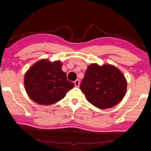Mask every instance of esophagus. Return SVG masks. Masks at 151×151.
Instances as JSON below:
<instances>
[{
  "label": "esophagus",
  "mask_w": 151,
  "mask_h": 151,
  "mask_svg": "<svg viewBox=\"0 0 151 151\" xmlns=\"http://www.w3.org/2000/svg\"><path fill=\"white\" fill-rule=\"evenodd\" d=\"M80 80H76L75 81H74V85H75L76 87L80 86Z\"/></svg>",
  "instance_id": "esophagus-1"
}]
</instances>
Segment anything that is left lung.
I'll return each instance as SVG.
<instances>
[{"label": "left lung", "mask_w": 151, "mask_h": 151, "mask_svg": "<svg viewBox=\"0 0 151 151\" xmlns=\"http://www.w3.org/2000/svg\"><path fill=\"white\" fill-rule=\"evenodd\" d=\"M126 84L124 76L116 67L93 63L85 71L80 89L91 104L100 109H107L123 99Z\"/></svg>", "instance_id": "obj_1"}]
</instances>
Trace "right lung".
<instances>
[{
    "instance_id": "obj_1",
    "label": "right lung",
    "mask_w": 151,
    "mask_h": 151,
    "mask_svg": "<svg viewBox=\"0 0 151 151\" xmlns=\"http://www.w3.org/2000/svg\"><path fill=\"white\" fill-rule=\"evenodd\" d=\"M60 61L51 63L42 60L33 65L24 78L26 92L36 103L50 105L64 98L66 93L74 86L67 80L66 74L62 71Z\"/></svg>"
}]
</instances>
